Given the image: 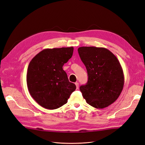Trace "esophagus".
<instances>
[{
  "instance_id": "esophagus-1",
  "label": "esophagus",
  "mask_w": 145,
  "mask_h": 145,
  "mask_svg": "<svg viewBox=\"0 0 145 145\" xmlns=\"http://www.w3.org/2000/svg\"><path fill=\"white\" fill-rule=\"evenodd\" d=\"M75 84H76V88H77V89H78V87H79V84H78V82L75 83Z\"/></svg>"
}]
</instances>
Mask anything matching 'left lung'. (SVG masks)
Instances as JSON below:
<instances>
[{
  "label": "left lung",
  "mask_w": 145,
  "mask_h": 145,
  "mask_svg": "<svg viewBox=\"0 0 145 145\" xmlns=\"http://www.w3.org/2000/svg\"><path fill=\"white\" fill-rule=\"evenodd\" d=\"M78 52L88 75L87 83L80 87L83 97L95 108L108 107L118 98L123 88L120 62L106 48L81 47Z\"/></svg>",
  "instance_id": "8db88e82"
}]
</instances>
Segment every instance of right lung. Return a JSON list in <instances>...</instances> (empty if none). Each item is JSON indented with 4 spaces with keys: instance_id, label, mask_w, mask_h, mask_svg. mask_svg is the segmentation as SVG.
I'll return each instance as SVG.
<instances>
[{
    "instance_id": "1",
    "label": "right lung",
    "mask_w": 145,
    "mask_h": 145,
    "mask_svg": "<svg viewBox=\"0 0 145 145\" xmlns=\"http://www.w3.org/2000/svg\"><path fill=\"white\" fill-rule=\"evenodd\" d=\"M74 48L44 49L30 62L26 81L32 97L42 107L53 110L61 107L76 89L69 82L62 67L70 59Z\"/></svg>"
}]
</instances>
